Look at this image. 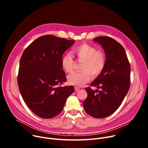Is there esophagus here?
Masks as SVG:
<instances>
[{
	"label": "esophagus",
	"instance_id": "esophagus-1",
	"mask_svg": "<svg viewBox=\"0 0 148 148\" xmlns=\"http://www.w3.org/2000/svg\"><path fill=\"white\" fill-rule=\"evenodd\" d=\"M74 90H75V91L77 92V91H78L79 90V88H78V87H75V88H74Z\"/></svg>",
	"mask_w": 148,
	"mask_h": 148
}]
</instances>
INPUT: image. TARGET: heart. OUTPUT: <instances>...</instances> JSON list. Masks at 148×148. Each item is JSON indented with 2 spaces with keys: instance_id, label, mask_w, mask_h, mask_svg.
<instances>
[{
  "instance_id": "1",
  "label": "heart",
  "mask_w": 148,
  "mask_h": 148,
  "mask_svg": "<svg viewBox=\"0 0 148 148\" xmlns=\"http://www.w3.org/2000/svg\"><path fill=\"white\" fill-rule=\"evenodd\" d=\"M72 54L78 60L83 61L81 72H73L67 77L69 85L80 87L90 80L91 75L98 76L103 70L106 64L105 54L88 44L84 43L75 46L72 50ZM74 58L70 53H66L61 59V66L66 72L73 70Z\"/></svg>"
}]
</instances>
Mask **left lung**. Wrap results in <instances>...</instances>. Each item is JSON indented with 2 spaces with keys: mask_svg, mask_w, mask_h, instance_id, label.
Masks as SVG:
<instances>
[{
  "mask_svg": "<svg viewBox=\"0 0 148 148\" xmlns=\"http://www.w3.org/2000/svg\"><path fill=\"white\" fill-rule=\"evenodd\" d=\"M93 41L102 47L106 64L103 71L91 84L100 90L86 88L88 96L83 107L91 116L103 118L119 107L127 94L130 87L131 67L125 49L115 40L101 36Z\"/></svg>",
  "mask_w": 148,
  "mask_h": 148,
  "instance_id": "obj_1",
  "label": "left lung"
}]
</instances>
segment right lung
I'll list each match as a JSON object with an SVG mask.
<instances>
[{
  "mask_svg": "<svg viewBox=\"0 0 148 148\" xmlns=\"http://www.w3.org/2000/svg\"><path fill=\"white\" fill-rule=\"evenodd\" d=\"M53 35L41 36L25 49L20 61L18 86L29 108L38 116L52 118L59 114L73 86L58 87L66 81L62 70V54L74 43Z\"/></svg>",
  "mask_w": 148,
  "mask_h": 148,
  "instance_id": "obj_1",
  "label": "right lung"
}]
</instances>
